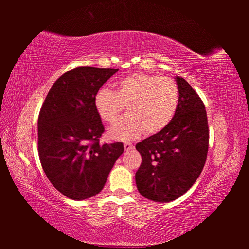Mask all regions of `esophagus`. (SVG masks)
<instances>
[{
  "mask_svg": "<svg viewBox=\"0 0 249 249\" xmlns=\"http://www.w3.org/2000/svg\"><path fill=\"white\" fill-rule=\"evenodd\" d=\"M124 149H125V151H131V150L135 149V146L131 144V143H125L124 144Z\"/></svg>",
  "mask_w": 249,
  "mask_h": 249,
  "instance_id": "1",
  "label": "esophagus"
}]
</instances>
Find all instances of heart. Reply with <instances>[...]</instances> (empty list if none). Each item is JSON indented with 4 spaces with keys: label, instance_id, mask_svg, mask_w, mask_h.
Instances as JSON below:
<instances>
[{
    "label": "heart",
    "instance_id": "1",
    "mask_svg": "<svg viewBox=\"0 0 249 249\" xmlns=\"http://www.w3.org/2000/svg\"><path fill=\"white\" fill-rule=\"evenodd\" d=\"M179 92L172 78L135 72L119 79L113 91L100 89L94 96V108L100 120L112 124L124 107L127 116L108 130L111 139L130 141L156 135L171 123L177 112Z\"/></svg>",
    "mask_w": 249,
    "mask_h": 249
}]
</instances>
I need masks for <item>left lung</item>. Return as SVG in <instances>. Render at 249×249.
I'll list each match as a JSON object with an SVG mask.
<instances>
[{
  "instance_id": "8db88e82",
  "label": "left lung",
  "mask_w": 249,
  "mask_h": 249,
  "mask_svg": "<svg viewBox=\"0 0 249 249\" xmlns=\"http://www.w3.org/2000/svg\"><path fill=\"white\" fill-rule=\"evenodd\" d=\"M176 81L179 99L171 123L136 144L142 157L137 188L155 202H170L186 193L202 171L209 150L204 104L185 79Z\"/></svg>"
}]
</instances>
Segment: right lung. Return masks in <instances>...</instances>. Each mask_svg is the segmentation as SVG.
<instances>
[{"instance_id": "add662e5", "label": "right lung", "mask_w": 249, "mask_h": 249, "mask_svg": "<svg viewBox=\"0 0 249 249\" xmlns=\"http://www.w3.org/2000/svg\"><path fill=\"white\" fill-rule=\"evenodd\" d=\"M119 68L80 66L51 87L38 115V154L51 184L72 200L97 195L105 186L122 142L103 145L104 125L94 108L99 88Z\"/></svg>"}]
</instances>
